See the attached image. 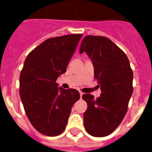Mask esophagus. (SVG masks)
Listing matches in <instances>:
<instances>
[{
  "instance_id": "34e87169",
  "label": "esophagus",
  "mask_w": 152,
  "mask_h": 152,
  "mask_svg": "<svg viewBox=\"0 0 152 152\" xmlns=\"http://www.w3.org/2000/svg\"><path fill=\"white\" fill-rule=\"evenodd\" d=\"M83 94V92H82V91H80V98H81V97H82Z\"/></svg>"
}]
</instances>
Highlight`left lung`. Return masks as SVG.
<instances>
[{
    "label": "left lung",
    "instance_id": "left-lung-1",
    "mask_svg": "<svg viewBox=\"0 0 152 152\" xmlns=\"http://www.w3.org/2000/svg\"><path fill=\"white\" fill-rule=\"evenodd\" d=\"M86 52L94 67V78L101 88L98 98L85 94L82 98L88 108L84 126L94 137H104L116 129L124 118L133 92V72L122 50L108 38L88 35L83 39L80 53Z\"/></svg>",
    "mask_w": 152,
    "mask_h": 152
}]
</instances>
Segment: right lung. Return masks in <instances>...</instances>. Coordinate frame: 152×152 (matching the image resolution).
<instances>
[{"label":"right lung","instance_id":"add662e5","mask_svg":"<svg viewBox=\"0 0 152 152\" xmlns=\"http://www.w3.org/2000/svg\"><path fill=\"white\" fill-rule=\"evenodd\" d=\"M83 34L50 38L28 55L20 76V96L30 122L40 133L58 135L64 131L78 91L58 87Z\"/></svg>","mask_w":152,"mask_h":152}]
</instances>
